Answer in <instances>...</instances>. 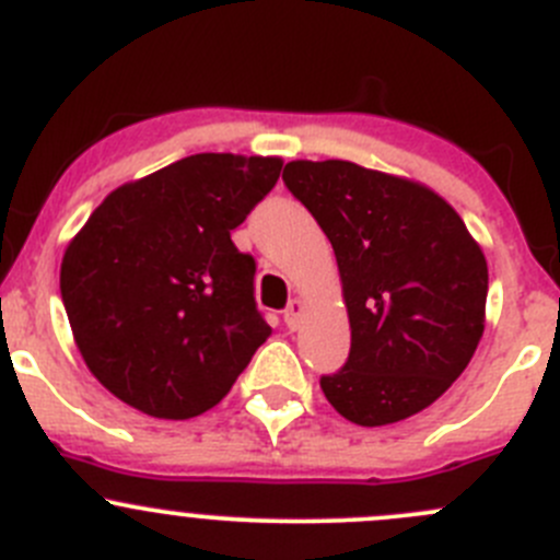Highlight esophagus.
Masks as SVG:
<instances>
[{
  "instance_id": "1",
  "label": "esophagus",
  "mask_w": 560,
  "mask_h": 560,
  "mask_svg": "<svg viewBox=\"0 0 560 560\" xmlns=\"http://www.w3.org/2000/svg\"><path fill=\"white\" fill-rule=\"evenodd\" d=\"M303 312H306V303L298 301V298H295V301H290V306H287V312H284V323H287V328L295 330L298 325H301Z\"/></svg>"
}]
</instances>
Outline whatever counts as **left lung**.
Masks as SVG:
<instances>
[{"mask_svg":"<svg viewBox=\"0 0 560 560\" xmlns=\"http://www.w3.org/2000/svg\"><path fill=\"white\" fill-rule=\"evenodd\" d=\"M284 183L328 235L350 317V358L319 380L358 427L441 399L485 334L487 259L457 210L407 177L352 161H290Z\"/></svg>","mask_w":560,"mask_h":560,"instance_id":"1","label":"left lung"}]
</instances>
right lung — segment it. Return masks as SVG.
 Masks as SVG:
<instances>
[{"label": "right lung", "mask_w": 560, "mask_h": 560, "mask_svg": "<svg viewBox=\"0 0 560 560\" xmlns=\"http://www.w3.org/2000/svg\"><path fill=\"white\" fill-rule=\"evenodd\" d=\"M281 159L199 153L114 188L68 243L65 312L86 369L153 418L219 405L270 325L232 230L276 186Z\"/></svg>", "instance_id": "add662e5"}]
</instances>
